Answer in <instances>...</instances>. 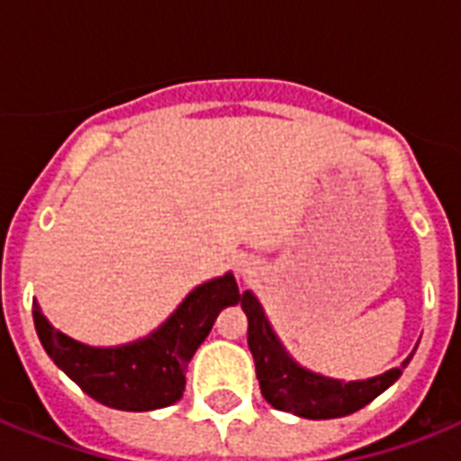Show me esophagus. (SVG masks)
<instances>
[{"label":"esophagus","instance_id":"34e87169","mask_svg":"<svg viewBox=\"0 0 461 461\" xmlns=\"http://www.w3.org/2000/svg\"><path fill=\"white\" fill-rule=\"evenodd\" d=\"M237 273L241 275V277H251V275H253V263H251V260H239V263H237Z\"/></svg>","mask_w":461,"mask_h":461}]
</instances>
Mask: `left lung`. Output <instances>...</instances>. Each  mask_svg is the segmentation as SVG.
<instances>
[{
    "label": "left lung",
    "instance_id": "left-lung-1",
    "mask_svg": "<svg viewBox=\"0 0 461 461\" xmlns=\"http://www.w3.org/2000/svg\"><path fill=\"white\" fill-rule=\"evenodd\" d=\"M241 308L249 318V349L256 361L260 393L267 404L280 411L303 416V419H337L366 407L380 393H385L402 375V368L409 364V357L402 368L383 373L378 378L344 383L318 373H311L294 364L260 308L258 299L251 292L241 294Z\"/></svg>",
    "mask_w": 461,
    "mask_h": 461
}]
</instances>
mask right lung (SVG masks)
I'll return each mask as SVG.
<instances>
[{
    "label": "right lung",
    "instance_id": "1",
    "mask_svg": "<svg viewBox=\"0 0 461 461\" xmlns=\"http://www.w3.org/2000/svg\"><path fill=\"white\" fill-rule=\"evenodd\" d=\"M241 299L231 273L195 287L172 318L146 339L97 349L54 330L32 302V321L54 364L104 407L150 411L181 400L186 366L208 337L217 313Z\"/></svg>",
    "mask_w": 461,
    "mask_h": 461
}]
</instances>
